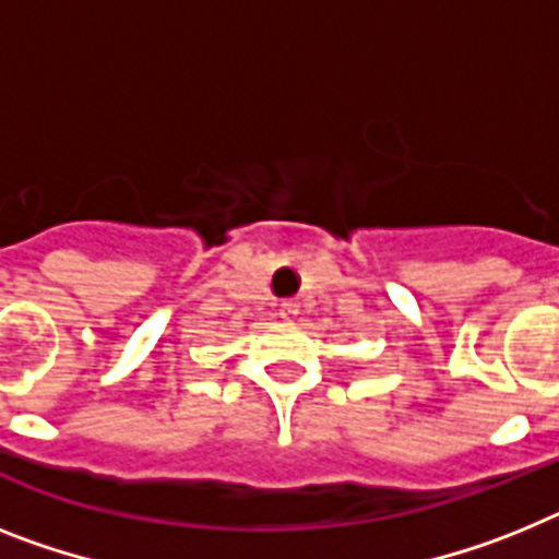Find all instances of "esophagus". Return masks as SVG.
Listing matches in <instances>:
<instances>
[{
	"mask_svg": "<svg viewBox=\"0 0 559 559\" xmlns=\"http://www.w3.org/2000/svg\"><path fill=\"white\" fill-rule=\"evenodd\" d=\"M298 316H301V304L298 301H284L281 304V318H284V321H298Z\"/></svg>",
	"mask_w": 559,
	"mask_h": 559,
	"instance_id": "esophagus-1",
	"label": "esophagus"
}]
</instances>
